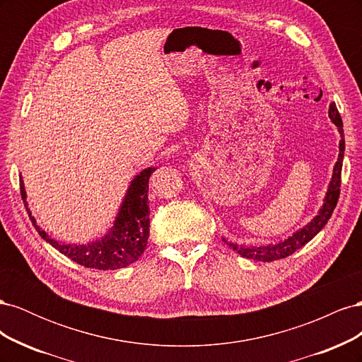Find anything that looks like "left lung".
Masks as SVG:
<instances>
[{
	"label": "left lung",
	"mask_w": 362,
	"mask_h": 362,
	"mask_svg": "<svg viewBox=\"0 0 362 362\" xmlns=\"http://www.w3.org/2000/svg\"><path fill=\"white\" fill-rule=\"evenodd\" d=\"M329 117L337 125L339 134H341V140H339L338 161L335 163L332 180L329 184V189H327V193L325 196V204L320 208L319 216H315L308 225L300 229V231H298L291 237H288L287 240H284V242L276 243V245L246 247V246H237V245L229 243V247H233L237 254H240L245 258H249V259H257V261H264V262L286 258V257L294 254V252L299 247L308 243L314 235H317L322 231L323 226L327 223V221H329L334 210H335V206H337L338 198H339V187H341V168H343V157H344L343 120H341V116H339L334 103L329 105Z\"/></svg>",
	"instance_id": "obj_1"
}]
</instances>
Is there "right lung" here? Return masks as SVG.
Here are the masks:
<instances>
[{
  "label": "right lung",
  "mask_w": 362,
  "mask_h": 362,
  "mask_svg": "<svg viewBox=\"0 0 362 362\" xmlns=\"http://www.w3.org/2000/svg\"><path fill=\"white\" fill-rule=\"evenodd\" d=\"M156 169H145L131 182L125 201L120 206V211L116 217L115 226L103 240L89 245H63L51 238L45 231L37 226L35 217L31 216L27 201L24 181L19 178L21 196L25 205V210L35 225L39 235L60 250L78 264L98 270H115L127 267L131 262L139 259L144 254L149 237V202H148V181L151 173Z\"/></svg>",
  "instance_id": "add662e5"
}]
</instances>
